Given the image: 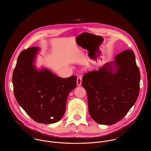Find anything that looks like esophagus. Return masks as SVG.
Masks as SVG:
<instances>
[{"instance_id":"34e87169","label":"esophagus","mask_w":151,"mask_h":151,"mask_svg":"<svg viewBox=\"0 0 151 151\" xmlns=\"http://www.w3.org/2000/svg\"><path fill=\"white\" fill-rule=\"evenodd\" d=\"M82 82V78L81 77H78L77 79V84L78 86H80L81 85Z\"/></svg>"}]
</instances>
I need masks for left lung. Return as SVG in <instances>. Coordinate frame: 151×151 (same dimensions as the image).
I'll return each mask as SVG.
<instances>
[{
	"mask_svg": "<svg viewBox=\"0 0 151 151\" xmlns=\"http://www.w3.org/2000/svg\"><path fill=\"white\" fill-rule=\"evenodd\" d=\"M139 81V70L130 49L119 53L113 62L99 70L85 74L82 86L86 90L88 111L92 119L105 125L122 120L138 98Z\"/></svg>",
	"mask_w": 151,
	"mask_h": 151,
	"instance_id": "8db88e82",
	"label": "left lung"
}]
</instances>
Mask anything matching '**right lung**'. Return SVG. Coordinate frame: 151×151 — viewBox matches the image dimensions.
Listing matches in <instances>:
<instances>
[{
    "label": "right lung",
    "instance_id": "1",
    "mask_svg": "<svg viewBox=\"0 0 151 151\" xmlns=\"http://www.w3.org/2000/svg\"><path fill=\"white\" fill-rule=\"evenodd\" d=\"M39 49L29 47L19 55L12 76L14 93L34 121L52 124L63 116L67 96L76 86L77 77L63 78L46 68L37 70L34 62Z\"/></svg>",
    "mask_w": 151,
    "mask_h": 151
}]
</instances>
